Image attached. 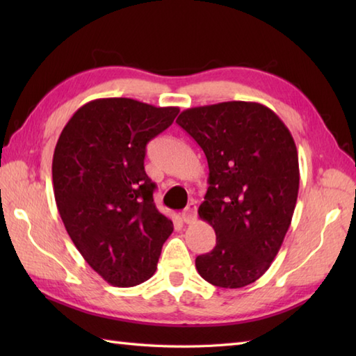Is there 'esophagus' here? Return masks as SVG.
Segmentation results:
<instances>
[{
	"mask_svg": "<svg viewBox=\"0 0 356 356\" xmlns=\"http://www.w3.org/2000/svg\"><path fill=\"white\" fill-rule=\"evenodd\" d=\"M195 216H197V207H195V203H188V207L182 211V220L185 223H191L194 222Z\"/></svg>",
	"mask_w": 356,
	"mask_h": 356,
	"instance_id": "1",
	"label": "esophagus"
}]
</instances>
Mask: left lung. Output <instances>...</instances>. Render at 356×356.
<instances>
[{"label":"left lung","mask_w":356,"mask_h":356,"mask_svg":"<svg viewBox=\"0 0 356 356\" xmlns=\"http://www.w3.org/2000/svg\"><path fill=\"white\" fill-rule=\"evenodd\" d=\"M176 122L209 168L199 216L214 228L216 246L195 268L218 287L251 284L269 269L291 226L300 186L292 134L270 108L245 101L188 108Z\"/></svg>","instance_id":"obj_1"}]
</instances>
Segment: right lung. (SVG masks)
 Masks as SVG:
<instances>
[{
    "instance_id": "add662e5",
    "label": "right lung",
    "mask_w": 356,
    "mask_h": 356,
    "mask_svg": "<svg viewBox=\"0 0 356 356\" xmlns=\"http://www.w3.org/2000/svg\"><path fill=\"white\" fill-rule=\"evenodd\" d=\"M177 113L128 97L95 99L58 139L51 174L59 216L84 260L113 286L147 282L172 232L143 161L147 143Z\"/></svg>"
}]
</instances>
